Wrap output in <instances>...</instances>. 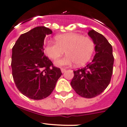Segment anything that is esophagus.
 <instances>
[{
	"instance_id": "esophagus-1",
	"label": "esophagus",
	"mask_w": 127,
	"mask_h": 127,
	"mask_svg": "<svg viewBox=\"0 0 127 127\" xmlns=\"http://www.w3.org/2000/svg\"><path fill=\"white\" fill-rule=\"evenodd\" d=\"M61 72H62L63 73V72H64L65 71H66V69H64V68H61Z\"/></svg>"
}]
</instances>
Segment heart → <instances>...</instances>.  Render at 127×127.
Masks as SVG:
<instances>
[{
	"label": "heart",
	"instance_id": "1",
	"mask_svg": "<svg viewBox=\"0 0 127 127\" xmlns=\"http://www.w3.org/2000/svg\"><path fill=\"white\" fill-rule=\"evenodd\" d=\"M55 39L56 42H48L44 50L53 60H57L66 51L67 55L55 62L57 66H68L74 63L77 66L83 65L91 59L94 51V42L89 36L69 33L57 35Z\"/></svg>",
	"mask_w": 127,
	"mask_h": 127
}]
</instances>
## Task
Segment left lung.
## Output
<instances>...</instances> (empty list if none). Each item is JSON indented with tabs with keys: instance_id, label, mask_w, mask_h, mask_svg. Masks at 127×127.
<instances>
[{
	"instance_id": "8db88e82",
	"label": "left lung",
	"mask_w": 127,
	"mask_h": 127,
	"mask_svg": "<svg viewBox=\"0 0 127 127\" xmlns=\"http://www.w3.org/2000/svg\"><path fill=\"white\" fill-rule=\"evenodd\" d=\"M88 35L95 45V55L87 66L73 71L71 85L80 96L93 98L104 92L110 84L114 58L112 46L102 34L92 30Z\"/></svg>"
}]
</instances>
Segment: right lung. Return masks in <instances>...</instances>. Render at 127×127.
<instances>
[{"label":"right lung","mask_w":127,"mask_h":127,"mask_svg":"<svg viewBox=\"0 0 127 127\" xmlns=\"http://www.w3.org/2000/svg\"><path fill=\"white\" fill-rule=\"evenodd\" d=\"M52 31L38 27L20 35L12 48V76L18 91L30 99L49 96L62 74L44 54V39Z\"/></svg>","instance_id":"1"}]
</instances>
